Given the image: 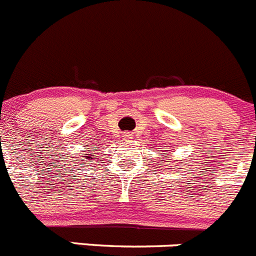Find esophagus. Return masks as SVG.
<instances>
[{
  "label": "esophagus",
  "mask_w": 256,
  "mask_h": 256,
  "mask_svg": "<svg viewBox=\"0 0 256 256\" xmlns=\"http://www.w3.org/2000/svg\"><path fill=\"white\" fill-rule=\"evenodd\" d=\"M122 136L124 139H132V138H133V134L129 133V132H124V133L122 134Z\"/></svg>",
  "instance_id": "1"
}]
</instances>
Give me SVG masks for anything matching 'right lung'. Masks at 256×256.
<instances>
[{"label": "right lung", "instance_id": "1", "mask_svg": "<svg viewBox=\"0 0 256 256\" xmlns=\"http://www.w3.org/2000/svg\"><path fill=\"white\" fill-rule=\"evenodd\" d=\"M86 159H87V158H86Z\"/></svg>", "mask_w": 256, "mask_h": 256}]
</instances>
